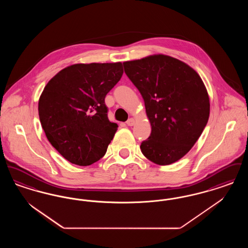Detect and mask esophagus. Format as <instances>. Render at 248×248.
<instances>
[{
  "mask_svg": "<svg viewBox=\"0 0 248 248\" xmlns=\"http://www.w3.org/2000/svg\"><path fill=\"white\" fill-rule=\"evenodd\" d=\"M126 124L128 125V126H133L134 124H135V120L133 118H130L127 122H126Z\"/></svg>",
  "mask_w": 248,
  "mask_h": 248,
  "instance_id": "34e87169",
  "label": "esophagus"
}]
</instances>
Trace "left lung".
Listing matches in <instances>:
<instances>
[{
    "mask_svg": "<svg viewBox=\"0 0 248 248\" xmlns=\"http://www.w3.org/2000/svg\"><path fill=\"white\" fill-rule=\"evenodd\" d=\"M123 64L141 94L152 125L150 137L140 145L142 154L156 165L177 162L198 140L209 118V97L200 76L165 55Z\"/></svg>",
    "mask_w": 248,
    "mask_h": 248,
    "instance_id": "left-lung-1",
    "label": "left lung"
}]
</instances>
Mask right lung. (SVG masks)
I'll list each match as a JSON object with an SVG mask.
<instances>
[{
  "label": "right lung",
  "instance_id": "obj_1",
  "mask_svg": "<svg viewBox=\"0 0 248 248\" xmlns=\"http://www.w3.org/2000/svg\"><path fill=\"white\" fill-rule=\"evenodd\" d=\"M123 73L121 62L75 64L45 87L38 106L42 127L71 164L92 165L106 154L118 125L108 121L105 96Z\"/></svg>",
  "mask_w": 248,
  "mask_h": 248
}]
</instances>
